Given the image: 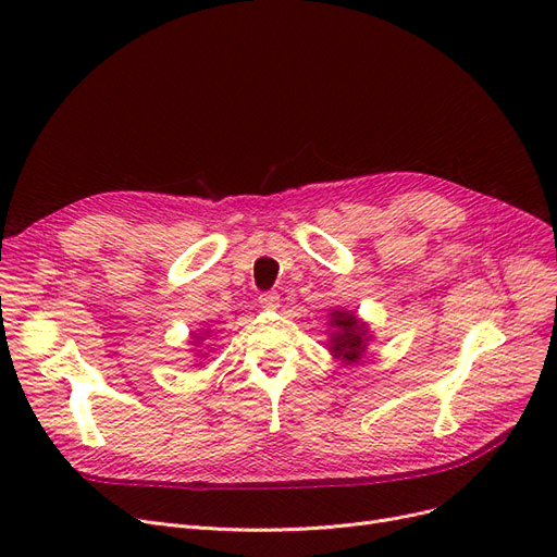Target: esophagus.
<instances>
[{"label": "esophagus", "mask_w": 557, "mask_h": 557, "mask_svg": "<svg viewBox=\"0 0 557 557\" xmlns=\"http://www.w3.org/2000/svg\"><path fill=\"white\" fill-rule=\"evenodd\" d=\"M258 301H260V307H264V309H276L278 307V293H262L258 297Z\"/></svg>", "instance_id": "34e87169"}]
</instances>
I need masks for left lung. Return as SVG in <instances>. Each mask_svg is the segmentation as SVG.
Wrapping results in <instances>:
<instances>
[{"label": "left lung", "mask_w": 557, "mask_h": 557, "mask_svg": "<svg viewBox=\"0 0 557 557\" xmlns=\"http://www.w3.org/2000/svg\"><path fill=\"white\" fill-rule=\"evenodd\" d=\"M334 334H332V352L336 358H344L348 362H358L367 346V325L360 323L356 313H332Z\"/></svg>", "instance_id": "8db88e82"}]
</instances>
